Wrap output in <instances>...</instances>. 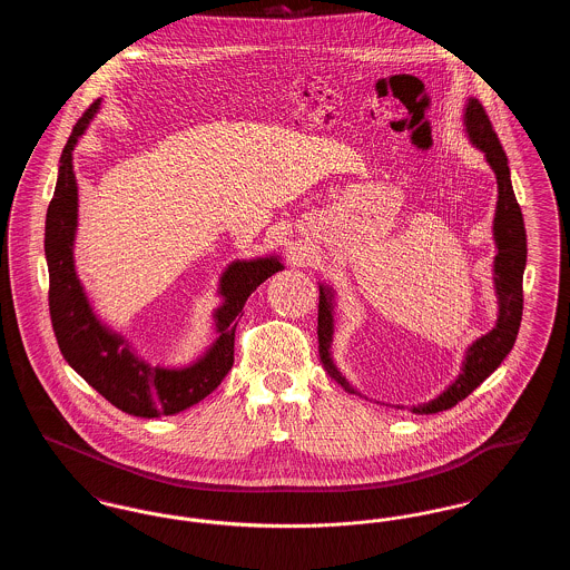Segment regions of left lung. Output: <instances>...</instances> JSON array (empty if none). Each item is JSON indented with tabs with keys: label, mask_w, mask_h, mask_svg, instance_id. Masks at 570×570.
Here are the masks:
<instances>
[{
	"label": "left lung",
	"mask_w": 570,
	"mask_h": 570,
	"mask_svg": "<svg viewBox=\"0 0 570 570\" xmlns=\"http://www.w3.org/2000/svg\"><path fill=\"white\" fill-rule=\"evenodd\" d=\"M465 128L472 142L485 151L488 163L491 164L498 177V207H495V219H493L498 254H495L493 267H495V288L500 298V316H498V325L470 346L460 379L455 380L440 397H435L434 402L412 407V412L416 414H434L460 404L461 400H465L491 372H495L498 365L507 358V354L513 351L519 325H521V314H523V269H525V256H528L525 226H523L521 207L513 191V184H511L507 154L489 121L488 112L476 98L468 100ZM331 333H333L331 295L321 286L318 356L326 374L335 382H340L348 393H354L353 386L346 382V379H342V374L335 370L328 356Z\"/></svg>",
	"instance_id": "left-lung-1"
}]
</instances>
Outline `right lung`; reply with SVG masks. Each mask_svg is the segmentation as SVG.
<instances>
[{
  "label": "right lung",
  "mask_w": 570,
  "mask_h": 570,
  "mask_svg": "<svg viewBox=\"0 0 570 570\" xmlns=\"http://www.w3.org/2000/svg\"><path fill=\"white\" fill-rule=\"evenodd\" d=\"M96 100L85 110L68 138L53 198L47 212L45 252L49 265V312L55 337L63 358L105 400L135 416H168L207 397L235 363V328L247 297L273 273L282 272L277 258L233 263L222 277L224 305L217 309V337L214 348L186 370L149 367L130 353L119 335L100 325L85 298L72 263V242L77 230V179L72 149L98 110Z\"/></svg>",
  "instance_id": "add662e5"
}]
</instances>
